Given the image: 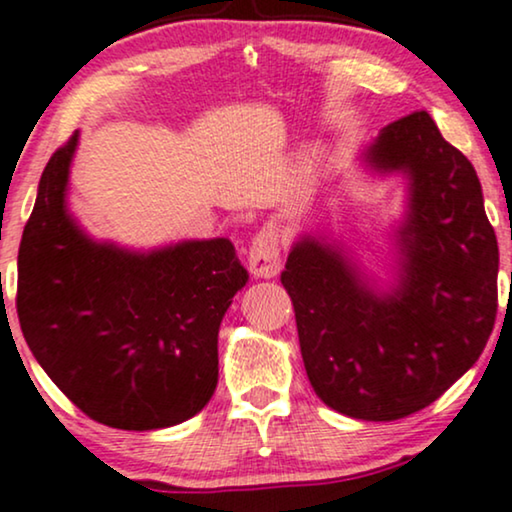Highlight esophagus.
I'll list each match as a JSON object with an SVG mask.
<instances>
[{
  "mask_svg": "<svg viewBox=\"0 0 512 512\" xmlns=\"http://www.w3.org/2000/svg\"><path fill=\"white\" fill-rule=\"evenodd\" d=\"M248 267L255 276L274 278L281 269V231L276 224H264L255 236H252Z\"/></svg>",
  "mask_w": 512,
  "mask_h": 512,
  "instance_id": "1",
  "label": "esophagus"
}]
</instances>
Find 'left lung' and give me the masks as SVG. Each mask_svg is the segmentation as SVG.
Instances as JSON below:
<instances>
[{
    "label": "left lung",
    "mask_w": 512,
    "mask_h": 512,
    "mask_svg": "<svg viewBox=\"0 0 512 512\" xmlns=\"http://www.w3.org/2000/svg\"><path fill=\"white\" fill-rule=\"evenodd\" d=\"M411 179L404 274L375 295L331 245L304 238L281 274L309 383L359 420H399L442 397L480 359L498 309V245L470 160L425 111L387 125L366 151Z\"/></svg>",
    "instance_id": "left-lung-1"
}]
</instances>
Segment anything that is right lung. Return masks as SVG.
I'll use <instances>...</instances> for the list:
<instances>
[{
  "label": "right lung",
  "instance_id": "add662e5",
  "mask_svg": "<svg viewBox=\"0 0 512 512\" xmlns=\"http://www.w3.org/2000/svg\"><path fill=\"white\" fill-rule=\"evenodd\" d=\"M77 132L49 158L18 248L23 338L84 416L118 430L184 423L217 387V333L248 271L226 238L137 255L66 212Z\"/></svg>",
  "mask_w": 512,
  "mask_h": 512
}]
</instances>
